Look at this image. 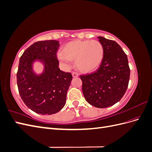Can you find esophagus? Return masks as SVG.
<instances>
[{
    "mask_svg": "<svg viewBox=\"0 0 152 152\" xmlns=\"http://www.w3.org/2000/svg\"><path fill=\"white\" fill-rule=\"evenodd\" d=\"M72 77H79V73H77V72H72Z\"/></svg>",
    "mask_w": 152,
    "mask_h": 152,
    "instance_id": "obj_1",
    "label": "esophagus"
}]
</instances>
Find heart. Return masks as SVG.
I'll return each instance as SVG.
<instances>
[{
  "label": "heart",
  "mask_w": 152,
  "mask_h": 152,
  "mask_svg": "<svg viewBox=\"0 0 152 152\" xmlns=\"http://www.w3.org/2000/svg\"><path fill=\"white\" fill-rule=\"evenodd\" d=\"M104 49L98 40H73L66 43L58 56L61 61L69 63L75 60L77 68L82 72L89 73L102 63Z\"/></svg>",
  "instance_id": "obj_1"
}]
</instances>
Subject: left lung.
I'll return each instance as SVG.
<instances>
[{"label": "left lung", "mask_w": 152, "mask_h": 152, "mask_svg": "<svg viewBox=\"0 0 152 152\" xmlns=\"http://www.w3.org/2000/svg\"><path fill=\"white\" fill-rule=\"evenodd\" d=\"M104 49L102 63L95 72L80 75L86 100L96 108H107L119 102L127 89L130 69L127 56L115 41L98 37Z\"/></svg>", "instance_id": "left-lung-1"}]
</instances>
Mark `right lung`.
<instances>
[{
  "label": "right lung",
  "instance_id": "1",
  "mask_svg": "<svg viewBox=\"0 0 152 152\" xmlns=\"http://www.w3.org/2000/svg\"><path fill=\"white\" fill-rule=\"evenodd\" d=\"M59 46L58 40L39 41L26 49L20 59L17 72L18 91L25 104L37 113L54 114L66 103L72 76L59 68L56 57ZM36 62L44 66L39 75L33 70Z\"/></svg>",
  "mask_w": 152,
  "mask_h": 152
}]
</instances>
